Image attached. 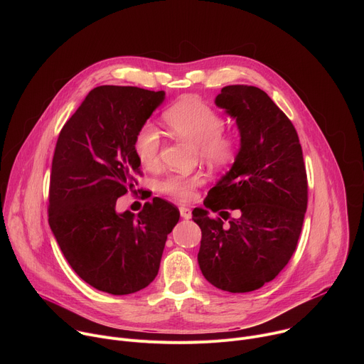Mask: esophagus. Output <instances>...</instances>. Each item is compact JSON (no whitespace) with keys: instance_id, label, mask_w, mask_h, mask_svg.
I'll return each mask as SVG.
<instances>
[{"instance_id":"1","label":"esophagus","mask_w":364,"mask_h":364,"mask_svg":"<svg viewBox=\"0 0 364 364\" xmlns=\"http://www.w3.org/2000/svg\"><path fill=\"white\" fill-rule=\"evenodd\" d=\"M180 215L183 219H191V210L188 209V207H180Z\"/></svg>"}]
</instances>
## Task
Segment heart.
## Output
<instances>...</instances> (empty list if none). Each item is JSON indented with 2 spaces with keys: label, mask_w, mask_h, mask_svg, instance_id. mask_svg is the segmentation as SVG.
<instances>
[{
  "label": "heart",
  "mask_w": 364,
  "mask_h": 364,
  "mask_svg": "<svg viewBox=\"0 0 364 364\" xmlns=\"http://www.w3.org/2000/svg\"><path fill=\"white\" fill-rule=\"evenodd\" d=\"M164 119L177 138L198 148L201 160L215 166H225L235 159L239 149L237 136L223 132V118L204 102L184 99L164 114ZM160 146L161 138L159 129L151 122L142 124L134 139V149L139 163L145 167L157 166ZM200 184L201 177L198 174H174L160 183V190L176 200L187 201Z\"/></svg>",
  "instance_id": "1"
}]
</instances>
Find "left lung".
Listing matches in <instances>:
<instances>
[{"label": "left lung", "mask_w": 364, "mask_h": 364, "mask_svg": "<svg viewBox=\"0 0 364 364\" xmlns=\"http://www.w3.org/2000/svg\"><path fill=\"white\" fill-rule=\"evenodd\" d=\"M215 103L236 119L240 148L232 168L194 209L201 229L197 261L203 277L228 292H250L272 281L295 252L308 201L298 134L259 87L225 86ZM212 210L227 220H212Z\"/></svg>", "instance_id": "left-lung-1"}]
</instances>
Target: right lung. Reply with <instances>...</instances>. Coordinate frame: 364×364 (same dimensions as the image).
Wrapping results in <instances>:
<instances>
[{
    "mask_svg": "<svg viewBox=\"0 0 364 364\" xmlns=\"http://www.w3.org/2000/svg\"><path fill=\"white\" fill-rule=\"evenodd\" d=\"M164 90L97 86L62 128L51 163L48 225L66 261L93 288L134 294L157 277L178 209L154 197L138 215L117 212L141 174L134 139Z\"/></svg>",
    "mask_w": 364,
    "mask_h": 364,
    "instance_id": "obj_1",
    "label": "right lung"
}]
</instances>
